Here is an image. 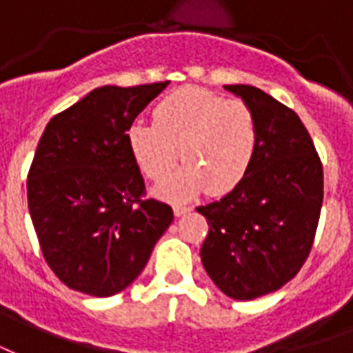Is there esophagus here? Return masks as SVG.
Returning a JSON list of instances; mask_svg holds the SVG:
<instances>
[{
  "label": "esophagus",
  "instance_id": "esophagus-1",
  "mask_svg": "<svg viewBox=\"0 0 353 353\" xmlns=\"http://www.w3.org/2000/svg\"><path fill=\"white\" fill-rule=\"evenodd\" d=\"M190 210H192V206H186V205H174L173 206L174 216H184V214H188Z\"/></svg>",
  "mask_w": 353,
  "mask_h": 353
}]
</instances>
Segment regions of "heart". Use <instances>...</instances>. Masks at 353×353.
<instances>
[{"instance_id":"b5f03b06","label":"heart","mask_w":353,"mask_h":353,"mask_svg":"<svg viewBox=\"0 0 353 353\" xmlns=\"http://www.w3.org/2000/svg\"><path fill=\"white\" fill-rule=\"evenodd\" d=\"M130 154L147 179L163 180L161 197L179 201L208 190L225 195L242 184L259 148V123L242 100L201 87L171 92L154 108V123L136 121L126 132Z\"/></svg>"}]
</instances>
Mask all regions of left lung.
Segmentation results:
<instances>
[{
  "instance_id": "8db88e82",
  "label": "left lung",
  "mask_w": 353,
  "mask_h": 353,
  "mask_svg": "<svg viewBox=\"0 0 353 353\" xmlns=\"http://www.w3.org/2000/svg\"><path fill=\"white\" fill-rule=\"evenodd\" d=\"M253 110L259 148L242 184L199 206L208 221L201 261L232 299H255L287 285L311 253L324 201V169L290 108L251 85H225Z\"/></svg>"
}]
</instances>
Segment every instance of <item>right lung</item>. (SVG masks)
<instances>
[{"instance_id": "1", "label": "right lung", "mask_w": 353, "mask_h": 353, "mask_svg": "<svg viewBox=\"0 0 353 353\" xmlns=\"http://www.w3.org/2000/svg\"><path fill=\"white\" fill-rule=\"evenodd\" d=\"M169 81L104 85L48 123L28 174L41 251L66 287L108 298L147 266L173 208L145 197L126 132Z\"/></svg>"}]
</instances>
